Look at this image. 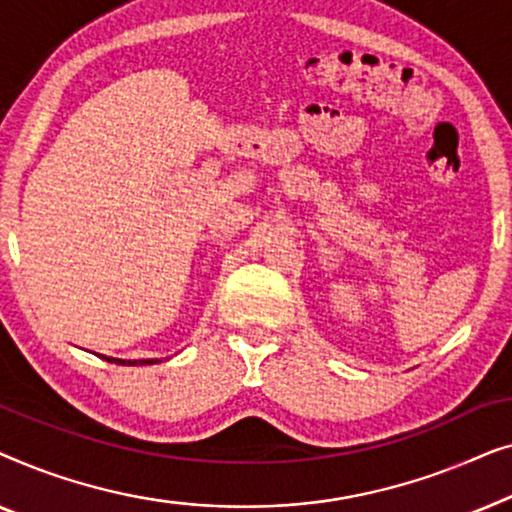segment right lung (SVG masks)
<instances>
[{
  "instance_id": "obj_1",
  "label": "right lung",
  "mask_w": 512,
  "mask_h": 512,
  "mask_svg": "<svg viewBox=\"0 0 512 512\" xmlns=\"http://www.w3.org/2000/svg\"><path fill=\"white\" fill-rule=\"evenodd\" d=\"M109 363H118V366H146V363H158V359H139V361H125V359H111V356H104Z\"/></svg>"
}]
</instances>
